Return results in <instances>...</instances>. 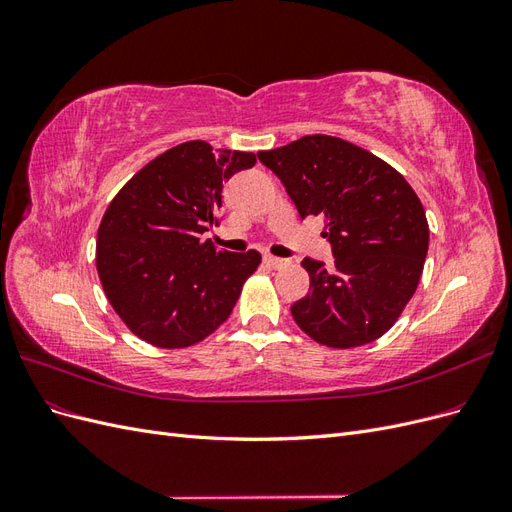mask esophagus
<instances>
[{"label": "esophagus", "instance_id": "obj_1", "mask_svg": "<svg viewBox=\"0 0 512 512\" xmlns=\"http://www.w3.org/2000/svg\"><path fill=\"white\" fill-rule=\"evenodd\" d=\"M265 262H267V267H271V269H282V267H286L288 262L284 260V258H277V256H265Z\"/></svg>", "mask_w": 512, "mask_h": 512}]
</instances>
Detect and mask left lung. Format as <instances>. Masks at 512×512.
<instances>
[{"label": "left lung", "instance_id": "1", "mask_svg": "<svg viewBox=\"0 0 512 512\" xmlns=\"http://www.w3.org/2000/svg\"><path fill=\"white\" fill-rule=\"evenodd\" d=\"M301 218L324 215L335 269L305 258L309 294L294 322L329 348L365 346L389 331L421 280L429 226L410 183L344 138L312 134L260 151Z\"/></svg>", "mask_w": 512, "mask_h": 512}]
</instances>
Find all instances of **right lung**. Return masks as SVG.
I'll list each match as a JSON object with an SVG mask.
<instances>
[{
  "mask_svg": "<svg viewBox=\"0 0 512 512\" xmlns=\"http://www.w3.org/2000/svg\"><path fill=\"white\" fill-rule=\"evenodd\" d=\"M254 164V153L181 143L111 200L98 228L96 265L106 299L136 337L188 348L226 322L260 254L220 252L203 235L218 226L222 181Z\"/></svg>",
  "mask_w": 512,
  "mask_h": 512,
  "instance_id": "obj_1",
  "label": "right lung"
}]
</instances>
